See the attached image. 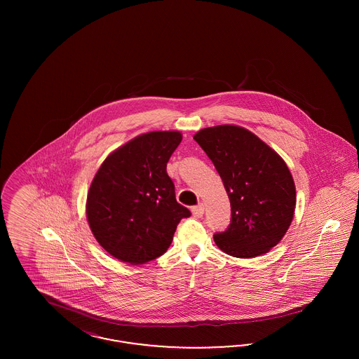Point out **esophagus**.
<instances>
[{
	"label": "esophagus",
	"mask_w": 359,
	"mask_h": 359,
	"mask_svg": "<svg viewBox=\"0 0 359 359\" xmlns=\"http://www.w3.org/2000/svg\"><path fill=\"white\" fill-rule=\"evenodd\" d=\"M192 214H194V217H196V218H202L203 214H205V205L201 203V205L192 207Z\"/></svg>",
	"instance_id": "34e87169"
}]
</instances>
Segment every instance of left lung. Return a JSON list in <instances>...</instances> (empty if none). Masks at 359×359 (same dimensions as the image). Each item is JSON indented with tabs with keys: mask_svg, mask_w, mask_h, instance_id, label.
<instances>
[{
	"mask_svg": "<svg viewBox=\"0 0 359 359\" xmlns=\"http://www.w3.org/2000/svg\"><path fill=\"white\" fill-rule=\"evenodd\" d=\"M194 140L210 157L230 199L231 223L214 234L226 255L253 258L268 253L290 229L296 188L281 156L250 130L218 125Z\"/></svg>",
	"mask_w": 359,
	"mask_h": 359,
	"instance_id": "obj_1",
	"label": "left lung"
}]
</instances>
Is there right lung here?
Masks as SVG:
<instances>
[{
  "mask_svg": "<svg viewBox=\"0 0 359 359\" xmlns=\"http://www.w3.org/2000/svg\"><path fill=\"white\" fill-rule=\"evenodd\" d=\"M176 130L149 132L109 154L87 194L86 217L98 243L122 262L164 255L177 223L191 215L176 202L167 163L182 142Z\"/></svg>",
  "mask_w": 359,
  "mask_h": 359,
  "instance_id": "1",
  "label": "right lung"
}]
</instances>
